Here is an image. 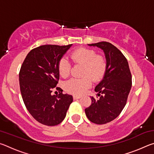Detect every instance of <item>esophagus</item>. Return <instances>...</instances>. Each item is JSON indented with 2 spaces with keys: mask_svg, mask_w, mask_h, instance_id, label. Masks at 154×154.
Returning a JSON list of instances; mask_svg holds the SVG:
<instances>
[{
  "mask_svg": "<svg viewBox=\"0 0 154 154\" xmlns=\"http://www.w3.org/2000/svg\"><path fill=\"white\" fill-rule=\"evenodd\" d=\"M73 98L75 99H79L80 98H82V96H80V95H73Z\"/></svg>",
  "mask_w": 154,
  "mask_h": 154,
  "instance_id": "1",
  "label": "esophagus"
}]
</instances>
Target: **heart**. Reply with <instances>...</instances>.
<instances>
[{
	"mask_svg": "<svg viewBox=\"0 0 154 154\" xmlns=\"http://www.w3.org/2000/svg\"><path fill=\"white\" fill-rule=\"evenodd\" d=\"M71 58L75 64L83 65L82 79H71L64 84L66 92L82 94L89 88L94 81L102 79L106 69V62L103 56L97 55L93 49L80 48L71 54ZM71 66L68 60L63 57L58 62L59 73L62 77L69 76Z\"/></svg>",
	"mask_w": 154,
	"mask_h": 154,
	"instance_id": "obj_1",
	"label": "heart"
}]
</instances>
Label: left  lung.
Masks as SVG:
<instances>
[{
	"instance_id": "left-lung-1",
	"label": "left lung",
	"mask_w": 154,
	"mask_h": 154,
	"mask_svg": "<svg viewBox=\"0 0 154 154\" xmlns=\"http://www.w3.org/2000/svg\"><path fill=\"white\" fill-rule=\"evenodd\" d=\"M88 45L103 49L106 69L94 89L100 98L96 100L92 96V104L85 109V113L90 122L105 124L116 119L126 105L132 87V75L126 57L116 46L106 41Z\"/></svg>"
}]
</instances>
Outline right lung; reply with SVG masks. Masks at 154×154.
<instances>
[{
	"instance_id": "obj_1",
	"label": "right lung",
	"mask_w": 154,
	"mask_h": 154,
	"mask_svg": "<svg viewBox=\"0 0 154 154\" xmlns=\"http://www.w3.org/2000/svg\"><path fill=\"white\" fill-rule=\"evenodd\" d=\"M72 44L45 45L31 50L21 66L19 81L23 101L39 123L56 126L64 120L72 96L60 92L52 95L58 83V62ZM58 89V88H56Z\"/></svg>"
}]
</instances>
